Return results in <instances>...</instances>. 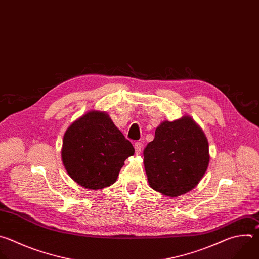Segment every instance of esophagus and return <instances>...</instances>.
Listing matches in <instances>:
<instances>
[{
	"label": "esophagus",
	"mask_w": 259,
	"mask_h": 259,
	"mask_svg": "<svg viewBox=\"0 0 259 259\" xmlns=\"http://www.w3.org/2000/svg\"><path fill=\"white\" fill-rule=\"evenodd\" d=\"M142 148H143V145H142V143H140V142H137V143H135V153H136V155H139V154L141 153V151H142Z\"/></svg>",
	"instance_id": "1"
}]
</instances>
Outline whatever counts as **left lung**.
I'll use <instances>...</instances> for the list:
<instances>
[{
    "mask_svg": "<svg viewBox=\"0 0 259 259\" xmlns=\"http://www.w3.org/2000/svg\"><path fill=\"white\" fill-rule=\"evenodd\" d=\"M209 159L207 138L189 115L162 121L144 150L149 186L171 198L190 192L199 184Z\"/></svg>",
    "mask_w": 259,
    "mask_h": 259,
    "instance_id": "8db88e82",
    "label": "left lung"
}]
</instances>
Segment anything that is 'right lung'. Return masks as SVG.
<instances>
[{
	"label": "right lung",
	"instance_id": "right-lung-1",
	"mask_svg": "<svg viewBox=\"0 0 259 259\" xmlns=\"http://www.w3.org/2000/svg\"><path fill=\"white\" fill-rule=\"evenodd\" d=\"M134 153L132 143L105 111L90 110L66 130L61 157L68 176L77 185L100 190L116 182L125 159Z\"/></svg>",
	"mask_w": 259,
	"mask_h": 259
}]
</instances>
